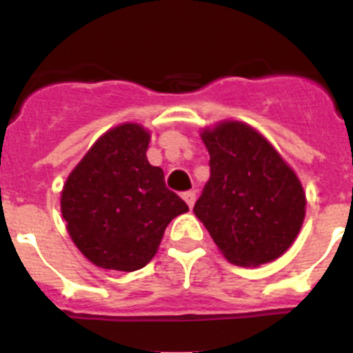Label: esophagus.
Wrapping results in <instances>:
<instances>
[{"mask_svg":"<svg viewBox=\"0 0 353 353\" xmlns=\"http://www.w3.org/2000/svg\"><path fill=\"white\" fill-rule=\"evenodd\" d=\"M182 198H183V201H185V203L189 205V208H192V207H194V203H196V191L183 192Z\"/></svg>","mask_w":353,"mask_h":353,"instance_id":"1","label":"esophagus"}]
</instances>
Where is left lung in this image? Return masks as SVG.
I'll return each mask as SVG.
<instances>
[{
  "label": "left lung",
  "instance_id": "left-lung-1",
  "mask_svg": "<svg viewBox=\"0 0 353 353\" xmlns=\"http://www.w3.org/2000/svg\"><path fill=\"white\" fill-rule=\"evenodd\" d=\"M210 179L194 214L224 258L240 267L277 260L295 242L305 192L295 171L256 129L236 120L201 132Z\"/></svg>",
  "mask_w": 353,
  "mask_h": 353
}]
</instances>
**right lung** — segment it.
<instances>
[{
	"label": "right lung",
	"mask_w": 353,
	"mask_h": 353,
	"mask_svg": "<svg viewBox=\"0 0 353 353\" xmlns=\"http://www.w3.org/2000/svg\"><path fill=\"white\" fill-rule=\"evenodd\" d=\"M139 123L109 129L68 174L61 215L72 242L93 265L132 272L155 256L168 224L189 207L146 159Z\"/></svg>",
	"instance_id": "1"
}]
</instances>
